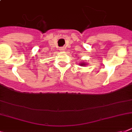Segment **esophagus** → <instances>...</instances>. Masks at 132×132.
Here are the masks:
<instances>
[{"label":"esophagus","instance_id":"esophagus-1","mask_svg":"<svg viewBox=\"0 0 132 132\" xmlns=\"http://www.w3.org/2000/svg\"><path fill=\"white\" fill-rule=\"evenodd\" d=\"M60 51H64V47L60 48Z\"/></svg>","mask_w":132,"mask_h":132}]
</instances>
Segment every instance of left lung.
I'll return each mask as SVG.
<instances>
[{"label": "left lung", "instance_id": "left-lung-1", "mask_svg": "<svg viewBox=\"0 0 132 132\" xmlns=\"http://www.w3.org/2000/svg\"><path fill=\"white\" fill-rule=\"evenodd\" d=\"M79 65L82 66H86V63H85V62H81V63L79 64Z\"/></svg>", "mask_w": 132, "mask_h": 132}]
</instances>
